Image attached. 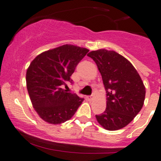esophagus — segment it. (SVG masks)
Returning a JSON list of instances; mask_svg holds the SVG:
<instances>
[{
	"instance_id": "obj_1",
	"label": "esophagus",
	"mask_w": 161,
	"mask_h": 161,
	"mask_svg": "<svg viewBox=\"0 0 161 161\" xmlns=\"http://www.w3.org/2000/svg\"><path fill=\"white\" fill-rule=\"evenodd\" d=\"M86 99H87L88 101H92L93 99H94V96H93V95L86 96Z\"/></svg>"
}]
</instances>
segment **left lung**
I'll return each mask as SVG.
<instances>
[{"label": "left lung", "mask_w": 161, "mask_h": 161, "mask_svg": "<svg viewBox=\"0 0 161 161\" xmlns=\"http://www.w3.org/2000/svg\"><path fill=\"white\" fill-rule=\"evenodd\" d=\"M97 66L106 91V110L96 115L97 122L114 131L130 124L141 111L145 87L133 64L114 51L99 49L87 54Z\"/></svg>", "instance_id": "8db88e82"}]
</instances>
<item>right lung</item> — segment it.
Instances as JSON below:
<instances>
[{"mask_svg":"<svg viewBox=\"0 0 161 161\" xmlns=\"http://www.w3.org/2000/svg\"><path fill=\"white\" fill-rule=\"evenodd\" d=\"M89 50L65 44L46 51L31 61L26 83L31 104L46 122L61 124L70 119L84 99L66 92L70 76Z\"/></svg>","mask_w":161,"mask_h":161,"instance_id":"add662e5","label":"right lung"}]
</instances>
